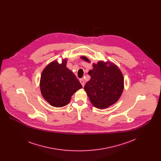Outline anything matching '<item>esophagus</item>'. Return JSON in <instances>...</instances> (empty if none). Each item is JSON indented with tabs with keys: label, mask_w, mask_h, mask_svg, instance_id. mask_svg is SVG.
I'll return each instance as SVG.
<instances>
[{
	"label": "esophagus",
	"mask_w": 161,
	"mask_h": 161,
	"mask_svg": "<svg viewBox=\"0 0 161 161\" xmlns=\"http://www.w3.org/2000/svg\"><path fill=\"white\" fill-rule=\"evenodd\" d=\"M80 82L81 83V84L82 85V86L83 87H84V81L83 79H80Z\"/></svg>",
	"instance_id": "1"
}]
</instances>
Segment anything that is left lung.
<instances>
[{
    "mask_svg": "<svg viewBox=\"0 0 161 161\" xmlns=\"http://www.w3.org/2000/svg\"><path fill=\"white\" fill-rule=\"evenodd\" d=\"M81 58L91 63L85 56ZM93 69L88 74L91 80L84 86L92 105L100 109L106 108L116 103L124 90V77L120 69L110 61L93 63Z\"/></svg>",
    "mask_w": 161,
    "mask_h": 161,
    "instance_id": "obj_1",
    "label": "left lung"
}]
</instances>
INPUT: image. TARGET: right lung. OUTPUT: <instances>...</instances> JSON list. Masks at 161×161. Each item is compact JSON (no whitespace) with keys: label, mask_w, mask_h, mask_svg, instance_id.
<instances>
[{"label":"right lung","mask_w":161,"mask_h":161,"mask_svg":"<svg viewBox=\"0 0 161 161\" xmlns=\"http://www.w3.org/2000/svg\"><path fill=\"white\" fill-rule=\"evenodd\" d=\"M67 58L61 63L54 60L43 70L40 88L43 98L52 106L64 107L68 104L72 96L82 86L75 74L66 67Z\"/></svg>","instance_id":"obj_1"}]
</instances>
